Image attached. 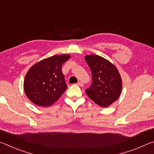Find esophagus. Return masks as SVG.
I'll list each match as a JSON object with an SVG mask.
<instances>
[{
    "label": "esophagus",
    "mask_w": 154,
    "mask_h": 154,
    "mask_svg": "<svg viewBox=\"0 0 154 154\" xmlns=\"http://www.w3.org/2000/svg\"><path fill=\"white\" fill-rule=\"evenodd\" d=\"M77 85H79V86H83V83L82 82H79L77 83Z\"/></svg>",
    "instance_id": "1"
}]
</instances>
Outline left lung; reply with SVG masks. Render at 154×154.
<instances>
[{"label":"left lung","mask_w":154,"mask_h":154,"mask_svg":"<svg viewBox=\"0 0 154 154\" xmlns=\"http://www.w3.org/2000/svg\"><path fill=\"white\" fill-rule=\"evenodd\" d=\"M92 72V82L85 90L88 97L102 107L117 100L122 92V79L117 68L110 62L97 55L85 56Z\"/></svg>","instance_id":"8db88e82"}]
</instances>
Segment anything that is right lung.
<instances>
[{
	"label": "right lung",
	"mask_w": 154,
	"mask_h": 154,
	"mask_svg": "<svg viewBox=\"0 0 154 154\" xmlns=\"http://www.w3.org/2000/svg\"><path fill=\"white\" fill-rule=\"evenodd\" d=\"M69 55H55L34 64L26 75V95L35 105L47 107L58 100L67 88L62 66Z\"/></svg>",
	"instance_id": "1"
}]
</instances>
